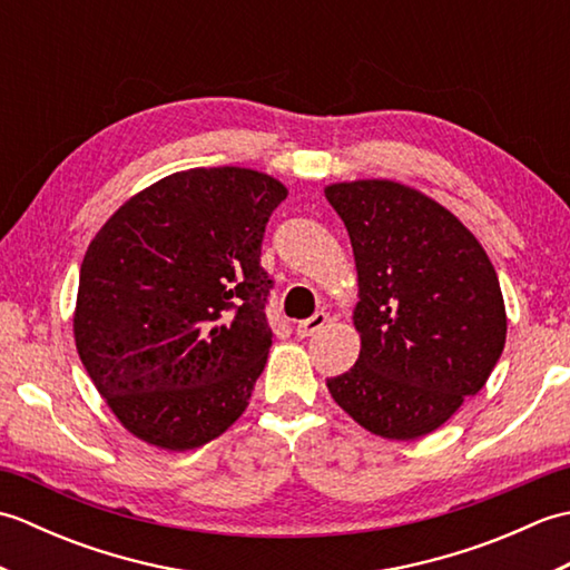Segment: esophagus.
<instances>
[{"label": "esophagus", "mask_w": 570, "mask_h": 570, "mask_svg": "<svg viewBox=\"0 0 570 570\" xmlns=\"http://www.w3.org/2000/svg\"><path fill=\"white\" fill-rule=\"evenodd\" d=\"M331 318H328V313H323V311H318V313H313L311 318H306V321H301L298 325H296V335L298 337H311V335H316L325 323H328Z\"/></svg>", "instance_id": "esophagus-1"}]
</instances>
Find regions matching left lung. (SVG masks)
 <instances>
[{
  "label": "left lung",
  "instance_id": "left-lung-1",
  "mask_svg": "<svg viewBox=\"0 0 570 570\" xmlns=\"http://www.w3.org/2000/svg\"><path fill=\"white\" fill-rule=\"evenodd\" d=\"M353 245L360 357L328 392L362 429L390 441L435 431L475 396L507 337L498 272L475 235L396 180L325 188Z\"/></svg>",
  "mask_w": 570,
  "mask_h": 570
}]
</instances>
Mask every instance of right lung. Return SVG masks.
Wrapping results in <instances>:
<instances>
[{
    "label": "right lung",
    "mask_w": 570,
    "mask_h": 570,
    "mask_svg": "<svg viewBox=\"0 0 570 570\" xmlns=\"http://www.w3.org/2000/svg\"><path fill=\"white\" fill-rule=\"evenodd\" d=\"M286 193L252 168H188L129 198L90 242L76 347L137 439L193 451L247 409L272 347L262 239Z\"/></svg>",
    "instance_id": "obj_1"
}]
</instances>
